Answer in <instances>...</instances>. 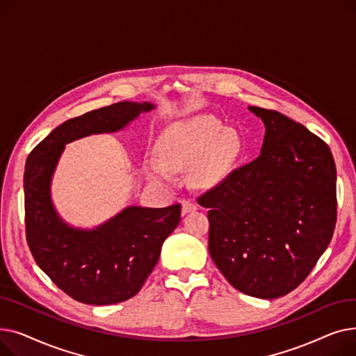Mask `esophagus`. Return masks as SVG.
I'll return each instance as SVG.
<instances>
[{
    "label": "esophagus",
    "mask_w": 356,
    "mask_h": 356,
    "mask_svg": "<svg viewBox=\"0 0 356 356\" xmlns=\"http://www.w3.org/2000/svg\"><path fill=\"white\" fill-rule=\"evenodd\" d=\"M197 209V204L192 200H181V213L186 215Z\"/></svg>",
    "instance_id": "1"
}]
</instances>
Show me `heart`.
<instances>
[{"label":"heart","instance_id":"heart-1","mask_svg":"<svg viewBox=\"0 0 356 356\" xmlns=\"http://www.w3.org/2000/svg\"><path fill=\"white\" fill-rule=\"evenodd\" d=\"M244 143L238 131L225 128L208 115H199L168 125L159 140V160L148 161L154 180L168 183L173 172L192 168V180L211 189L227 180L239 161Z\"/></svg>","mask_w":356,"mask_h":356}]
</instances>
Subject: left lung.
<instances>
[{
    "label": "left lung",
    "mask_w": 356,
    "mask_h": 356,
    "mask_svg": "<svg viewBox=\"0 0 356 356\" xmlns=\"http://www.w3.org/2000/svg\"><path fill=\"white\" fill-rule=\"evenodd\" d=\"M266 127L259 156L203 193L209 252L241 293L278 298L305 282L336 223V167L319 137L277 111L248 106Z\"/></svg>",
    "instance_id": "left-lung-1"
}]
</instances>
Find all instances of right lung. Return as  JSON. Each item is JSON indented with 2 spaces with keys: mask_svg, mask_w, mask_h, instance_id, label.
I'll use <instances>...</instances> for the list:
<instances>
[{
  "mask_svg": "<svg viewBox=\"0 0 356 356\" xmlns=\"http://www.w3.org/2000/svg\"><path fill=\"white\" fill-rule=\"evenodd\" d=\"M154 108L152 102L124 101L67 120L26 161L27 244L37 266L81 303L105 306L136 296L156 267L164 239L177 228L181 207H127L95 228H76L53 204L54 170L66 144L92 134L117 133Z\"/></svg>",
  "mask_w": 356,
  "mask_h": 356,
  "instance_id": "right-lung-1",
  "label": "right lung"
}]
</instances>
